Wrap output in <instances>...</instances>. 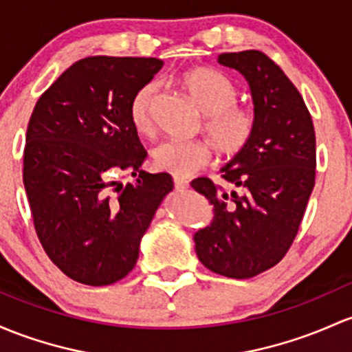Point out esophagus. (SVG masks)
<instances>
[{
  "label": "esophagus",
  "instance_id": "34e87169",
  "mask_svg": "<svg viewBox=\"0 0 352 352\" xmlns=\"http://www.w3.org/2000/svg\"><path fill=\"white\" fill-rule=\"evenodd\" d=\"M175 188L176 190H186L188 188V181L183 179V177H175Z\"/></svg>",
  "mask_w": 352,
  "mask_h": 352
}]
</instances>
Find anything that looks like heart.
Returning <instances> with one entry per match:
<instances>
[{
    "mask_svg": "<svg viewBox=\"0 0 352 352\" xmlns=\"http://www.w3.org/2000/svg\"><path fill=\"white\" fill-rule=\"evenodd\" d=\"M181 85L205 116L203 129L218 153L235 156L247 147L255 132V116L248 109L235 105L238 92L230 78L213 69H195L183 74ZM154 96L156 85L147 82L135 90L131 99L129 119L139 134L153 132ZM210 157V144L198 139H171L157 144L153 151L154 168L177 177L192 175Z\"/></svg>",
    "mask_w": 352,
    "mask_h": 352,
    "instance_id": "1",
    "label": "heart"
}]
</instances>
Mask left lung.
<instances>
[{"instance_id": "left-lung-1", "label": "left lung", "mask_w": 352, "mask_h": 352, "mask_svg": "<svg viewBox=\"0 0 352 352\" xmlns=\"http://www.w3.org/2000/svg\"><path fill=\"white\" fill-rule=\"evenodd\" d=\"M218 63L248 82L255 132L221 168L232 190H218L208 177L191 181L213 206V220L192 240L211 272L250 278L277 265L297 235L314 190L316 132L298 90L265 54H221Z\"/></svg>"}]
</instances>
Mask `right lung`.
Wrapping results in <instances>:
<instances>
[{
	"label": "right lung",
	"mask_w": 352,
	"mask_h": 352,
	"mask_svg": "<svg viewBox=\"0 0 352 352\" xmlns=\"http://www.w3.org/2000/svg\"><path fill=\"white\" fill-rule=\"evenodd\" d=\"M160 58L78 60L36 102L26 129L23 184L36 235L67 277L109 285L126 277L162 198L168 173L149 175L129 119L139 87ZM131 174L126 187L118 179Z\"/></svg>",
	"instance_id": "add662e5"
}]
</instances>
